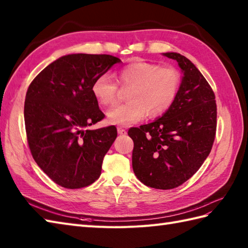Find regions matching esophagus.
Listing matches in <instances>:
<instances>
[{
	"label": "esophagus",
	"instance_id": "esophagus-1",
	"mask_svg": "<svg viewBox=\"0 0 248 248\" xmlns=\"http://www.w3.org/2000/svg\"><path fill=\"white\" fill-rule=\"evenodd\" d=\"M117 132L120 134V135H124L127 133V131H125V129L124 127H117Z\"/></svg>",
	"mask_w": 248,
	"mask_h": 248
}]
</instances>
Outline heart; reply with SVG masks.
<instances>
[{
	"instance_id": "obj_1",
	"label": "heart",
	"mask_w": 248,
	"mask_h": 248,
	"mask_svg": "<svg viewBox=\"0 0 248 248\" xmlns=\"http://www.w3.org/2000/svg\"><path fill=\"white\" fill-rule=\"evenodd\" d=\"M116 82L108 73L97 77L92 85L94 98L104 107L118 99L119 85L129 88L128 102L116 105L108 112L112 124H132L145 118H155L166 113L175 102L181 76L173 67H161L145 61L133 62L117 72Z\"/></svg>"
}]
</instances>
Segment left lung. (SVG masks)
<instances>
[{
	"mask_svg": "<svg viewBox=\"0 0 248 248\" xmlns=\"http://www.w3.org/2000/svg\"><path fill=\"white\" fill-rule=\"evenodd\" d=\"M183 78L175 102L157 120L130 128L132 167L145 186L170 189L187 181L207 159L217 133V102L211 86L193 62L179 53Z\"/></svg>",
	"mask_w": 248,
	"mask_h": 248,
	"instance_id": "8db88e82",
	"label": "left lung"
}]
</instances>
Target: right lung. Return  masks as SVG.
Wrapping results in <instances>:
<instances>
[{
	"label": "right lung",
	"mask_w": 248,
	"mask_h": 248,
	"mask_svg": "<svg viewBox=\"0 0 248 248\" xmlns=\"http://www.w3.org/2000/svg\"><path fill=\"white\" fill-rule=\"evenodd\" d=\"M119 62L108 54L65 55L30 84L24 123L31 154L62 187H85L101 175L103 157L117 138V129L86 130L104 118L92 85Z\"/></svg>",
	"instance_id": "right-lung-1"
}]
</instances>
